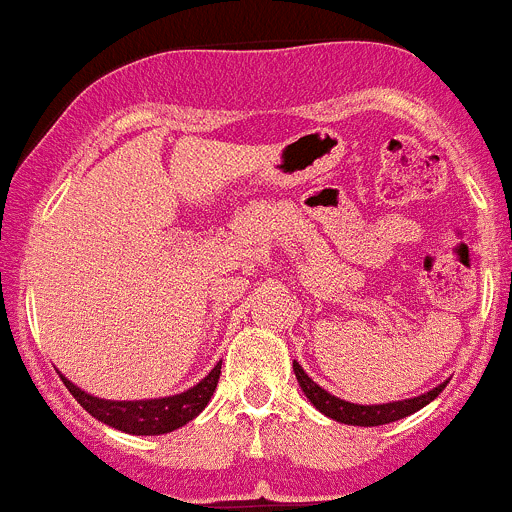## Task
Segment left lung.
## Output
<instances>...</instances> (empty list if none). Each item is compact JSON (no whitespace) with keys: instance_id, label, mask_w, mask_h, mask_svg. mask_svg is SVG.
<instances>
[{"instance_id":"obj_1","label":"left lung","mask_w":512,"mask_h":512,"mask_svg":"<svg viewBox=\"0 0 512 512\" xmlns=\"http://www.w3.org/2000/svg\"><path fill=\"white\" fill-rule=\"evenodd\" d=\"M294 373H297V381L299 386H302V393L309 398V403H312L314 409L320 411V414L330 416L332 421H340V424H348V426H383V424H393V421L398 419H406V416L424 409L426 403L434 401V398L442 393V388L449 383L444 381L439 383V386L431 388V391L419 393V396L414 398H401V401L350 403L332 396V393H327L322 386H317V383L304 373V368L297 363V360H294Z\"/></svg>"}]
</instances>
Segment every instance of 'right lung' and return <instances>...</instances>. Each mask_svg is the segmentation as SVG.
I'll use <instances>...</instances> for the list:
<instances>
[{
    "label": "right lung",
    "instance_id": "1",
    "mask_svg": "<svg viewBox=\"0 0 512 512\" xmlns=\"http://www.w3.org/2000/svg\"><path fill=\"white\" fill-rule=\"evenodd\" d=\"M220 378V363L205 375L203 381L195 383L187 391L175 393V396L164 398H142V401H109V398L91 396L88 391L70 383L63 373L60 381L65 383L73 398L81 403L83 409L98 419L101 424L114 426V429L134 434V437H159V434H170L180 429L187 421H192L200 411L208 406L210 396L215 393Z\"/></svg>",
    "mask_w": 512,
    "mask_h": 512
}]
</instances>
